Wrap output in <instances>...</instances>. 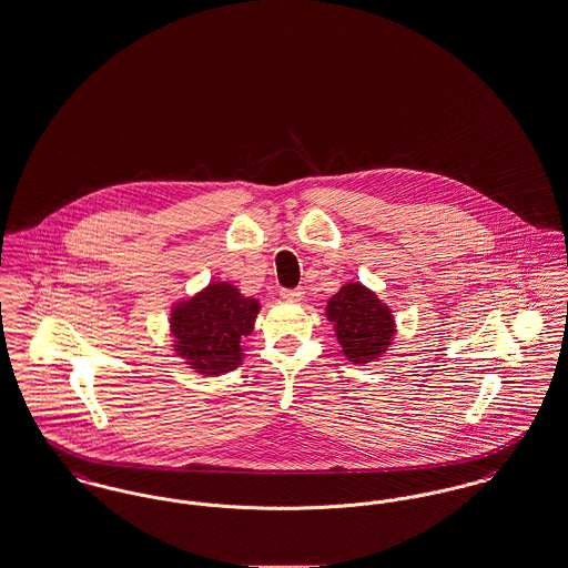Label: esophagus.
I'll use <instances>...</instances> for the list:
<instances>
[{
    "label": "esophagus",
    "instance_id": "esophagus-1",
    "mask_svg": "<svg viewBox=\"0 0 568 568\" xmlns=\"http://www.w3.org/2000/svg\"><path fill=\"white\" fill-rule=\"evenodd\" d=\"M281 297L283 300H287V302H300V300H304V290H283L281 292Z\"/></svg>",
    "mask_w": 568,
    "mask_h": 568
}]
</instances>
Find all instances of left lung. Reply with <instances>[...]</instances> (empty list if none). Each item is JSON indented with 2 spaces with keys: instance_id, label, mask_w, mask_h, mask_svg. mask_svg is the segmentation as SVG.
<instances>
[{
  "instance_id": "left-lung-1",
  "label": "left lung",
  "mask_w": 568,
  "mask_h": 568,
  "mask_svg": "<svg viewBox=\"0 0 568 568\" xmlns=\"http://www.w3.org/2000/svg\"><path fill=\"white\" fill-rule=\"evenodd\" d=\"M325 320L332 324L341 352L355 366L377 362L394 347V311L359 281H349L327 300Z\"/></svg>"
}]
</instances>
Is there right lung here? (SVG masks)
<instances>
[{"label":"right lung","mask_w":568,"mask_h":568,"mask_svg":"<svg viewBox=\"0 0 568 568\" xmlns=\"http://www.w3.org/2000/svg\"><path fill=\"white\" fill-rule=\"evenodd\" d=\"M262 304L230 281H213L170 308L172 352L193 373L219 377L243 364V338L251 336Z\"/></svg>","instance_id":"right-lung-1"}]
</instances>
